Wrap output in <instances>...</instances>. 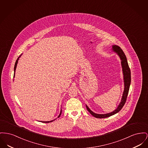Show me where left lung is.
Here are the masks:
<instances>
[{
    "label": "left lung",
    "instance_id": "8db88e82",
    "mask_svg": "<svg viewBox=\"0 0 148 148\" xmlns=\"http://www.w3.org/2000/svg\"><path fill=\"white\" fill-rule=\"evenodd\" d=\"M112 50L114 52H116L117 55L119 56L121 62L122 68V73L123 75V82H124V90L122 97L121 101L119 105L118 106L117 108L113 111V112L111 113H106V114H97L95 113L93 111H92L86 105L87 110L89 112L92 116H93L95 117L98 119H103L108 117L110 116H111L116 113H118L123 107L124 104L125 103L127 99V97L129 93V90L130 88V86L131 83V71L130 68L128 65L127 60L126 59V57L123 51H122L121 49L117 46V45H113L112 46Z\"/></svg>",
    "mask_w": 148,
    "mask_h": 148
}]
</instances>
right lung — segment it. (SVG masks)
I'll list each match as a JSON object with an SVG mask.
<instances>
[{
  "label": "right lung",
  "mask_w": 148,
  "mask_h": 148,
  "mask_svg": "<svg viewBox=\"0 0 148 148\" xmlns=\"http://www.w3.org/2000/svg\"><path fill=\"white\" fill-rule=\"evenodd\" d=\"M21 55L17 59V60L16 61V63H15V65H14V75H15V71H16V68H17V63L18 61V60H19V58L21 57ZM61 112H62V111H60V114L59 115V116L58 117V118L60 116V115H61ZM55 119H54V120H51V121H41L42 122H44V123H49V122H51L53 121H55Z\"/></svg>",
  "instance_id": "1"
}]
</instances>
